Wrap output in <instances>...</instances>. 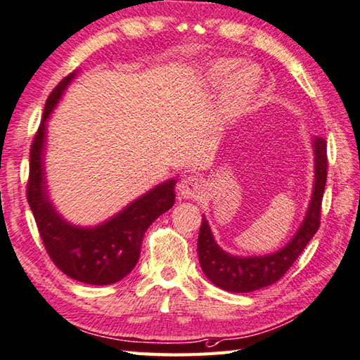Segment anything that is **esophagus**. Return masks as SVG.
Wrapping results in <instances>:
<instances>
[{"label": "esophagus", "instance_id": "1", "mask_svg": "<svg viewBox=\"0 0 360 360\" xmlns=\"http://www.w3.org/2000/svg\"><path fill=\"white\" fill-rule=\"evenodd\" d=\"M177 191L183 199H199L203 193V181L198 177H185L177 185Z\"/></svg>", "mask_w": 360, "mask_h": 360}]
</instances>
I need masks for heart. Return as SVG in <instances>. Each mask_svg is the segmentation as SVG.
I'll list each match as a JSON object with an SVG mask.
<instances>
[{
	"instance_id": "b5f03b06",
	"label": "heart",
	"mask_w": 360,
	"mask_h": 360,
	"mask_svg": "<svg viewBox=\"0 0 360 360\" xmlns=\"http://www.w3.org/2000/svg\"><path fill=\"white\" fill-rule=\"evenodd\" d=\"M226 81L224 82L223 79ZM221 86L218 96V124L229 125L246 117L254 110L262 91V72L255 65H240L236 59H216L203 67L200 84Z\"/></svg>"
}]
</instances>
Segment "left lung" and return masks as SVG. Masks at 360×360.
I'll use <instances>...</instances> for the list:
<instances>
[{
	"label": "left lung",
	"instance_id": "obj_1",
	"mask_svg": "<svg viewBox=\"0 0 360 360\" xmlns=\"http://www.w3.org/2000/svg\"><path fill=\"white\" fill-rule=\"evenodd\" d=\"M314 148V186L309 205L300 229L279 250L266 255H233L224 250L212 233L205 216H202L198 254L203 274L216 287L232 293H249L273 285L287 273L301 255L304 248L314 238L320 227V212L324 186L328 177L326 141L321 136L311 138Z\"/></svg>",
	"mask_w": 360,
	"mask_h": 360
}]
</instances>
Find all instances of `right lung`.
I'll return each mask as SVG.
<instances>
[{"label":"right lung","mask_w":360,"mask_h":360,"mask_svg":"<svg viewBox=\"0 0 360 360\" xmlns=\"http://www.w3.org/2000/svg\"><path fill=\"white\" fill-rule=\"evenodd\" d=\"M77 75L75 70L65 77L46 100L42 124L31 146L28 202L54 264L78 282L110 285L136 266L147 229L174 205L177 180L161 181L96 226H77L58 212L46 183V124Z\"/></svg>","instance_id":"add662e5"}]
</instances>
